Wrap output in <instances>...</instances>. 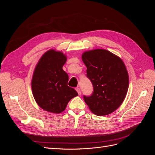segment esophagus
<instances>
[{"instance_id":"1","label":"esophagus","mask_w":155,"mask_h":155,"mask_svg":"<svg viewBox=\"0 0 155 155\" xmlns=\"http://www.w3.org/2000/svg\"><path fill=\"white\" fill-rule=\"evenodd\" d=\"M76 91H77V92L78 93V94H79V95H81V90H80V88H76Z\"/></svg>"}]
</instances>
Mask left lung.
<instances>
[{"instance_id":"8db88e82","label":"left lung","mask_w":155,"mask_h":155,"mask_svg":"<svg viewBox=\"0 0 155 155\" xmlns=\"http://www.w3.org/2000/svg\"><path fill=\"white\" fill-rule=\"evenodd\" d=\"M82 60L94 92L84 96L89 109L97 116H106L122 104L129 88V75L120 57L104 49L85 51Z\"/></svg>"}]
</instances>
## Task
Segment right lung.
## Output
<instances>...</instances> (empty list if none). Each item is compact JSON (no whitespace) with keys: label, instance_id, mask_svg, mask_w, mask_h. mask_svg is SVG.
Here are the masks:
<instances>
[{"label":"right lung","instance_id":"add662e5","mask_svg":"<svg viewBox=\"0 0 155 155\" xmlns=\"http://www.w3.org/2000/svg\"><path fill=\"white\" fill-rule=\"evenodd\" d=\"M67 58L62 51L48 50L37 63L31 79L34 99L41 109L59 114L66 109L69 101L78 95L68 86V76L63 67Z\"/></svg>","mask_w":155,"mask_h":155}]
</instances>
